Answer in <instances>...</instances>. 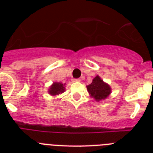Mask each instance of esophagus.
<instances>
[{
  "mask_svg": "<svg viewBox=\"0 0 153 153\" xmlns=\"http://www.w3.org/2000/svg\"><path fill=\"white\" fill-rule=\"evenodd\" d=\"M73 81H74V82H80V79H73Z\"/></svg>",
  "mask_w": 153,
  "mask_h": 153,
  "instance_id": "34e87169",
  "label": "esophagus"
}]
</instances>
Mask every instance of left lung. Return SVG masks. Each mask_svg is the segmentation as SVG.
<instances>
[{"label":"left lung","mask_w":153,"mask_h":153,"mask_svg":"<svg viewBox=\"0 0 153 153\" xmlns=\"http://www.w3.org/2000/svg\"><path fill=\"white\" fill-rule=\"evenodd\" d=\"M86 89L90 97L95 100L97 102L106 100L112 93L110 86L105 83L99 75L93 78L92 83L86 86Z\"/></svg>","instance_id":"8db88e82"}]
</instances>
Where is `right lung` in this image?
I'll return each mask as SVG.
<instances>
[{"instance_id": "obj_1", "label": "right lung", "mask_w": 153, "mask_h": 153, "mask_svg": "<svg viewBox=\"0 0 153 153\" xmlns=\"http://www.w3.org/2000/svg\"><path fill=\"white\" fill-rule=\"evenodd\" d=\"M65 86L66 83H63L61 82H53L48 89V93L53 97L61 94L65 92Z\"/></svg>"}]
</instances>
